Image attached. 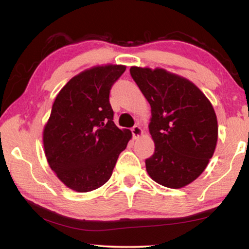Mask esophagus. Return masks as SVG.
<instances>
[{"mask_svg": "<svg viewBox=\"0 0 249 249\" xmlns=\"http://www.w3.org/2000/svg\"><path fill=\"white\" fill-rule=\"evenodd\" d=\"M132 133H133L134 139H137V138H139L142 135V129L140 128V126L135 125L134 127L132 128Z\"/></svg>", "mask_w": 249, "mask_h": 249, "instance_id": "obj_1", "label": "esophagus"}]
</instances>
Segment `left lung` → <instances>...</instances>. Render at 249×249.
<instances>
[{
    "label": "left lung",
    "mask_w": 249,
    "mask_h": 249,
    "mask_svg": "<svg viewBox=\"0 0 249 249\" xmlns=\"http://www.w3.org/2000/svg\"><path fill=\"white\" fill-rule=\"evenodd\" d=\"M135 83L151 107L149 132L155 152L146 160L150 178L182 188L207 168L218 142L211 102L192 81L163 69L130 67Z\"/></svg>",
    "instance_id": "1"
}]
</instances>
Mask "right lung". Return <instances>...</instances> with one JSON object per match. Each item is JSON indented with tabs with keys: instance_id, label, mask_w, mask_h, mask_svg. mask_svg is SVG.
Instances as JSON below:
<instances>
[{
	"instance_id": "add662e5",
	"label": "right lung",
	"mask_w": 249,
	"mask_h": 249,
	"mask_svg": "<svg viewBox=\"0 0 249 249\" xmlns=\"http://www.w3.org/2000/svg\"><path fill=\"white\" fill-rule=\"evenodd\" d=\"M124 65L94 66L74 76L54 100L43 129L48 163L67 187L91 192L110 179L120 153L132 138L113 122L109 101Z\"/></svg>"
}]
</instances>
